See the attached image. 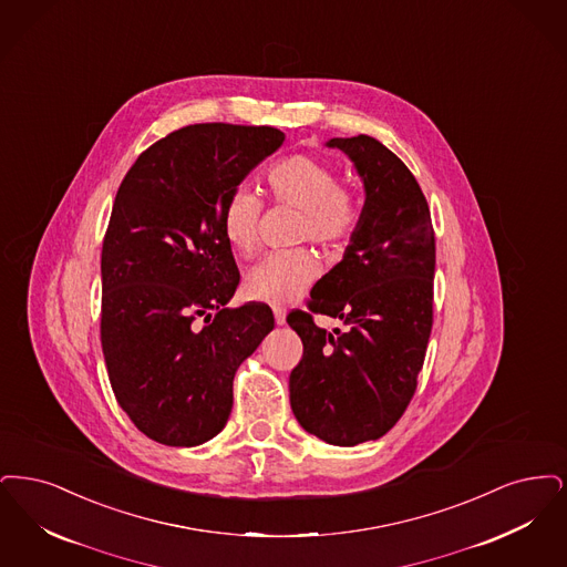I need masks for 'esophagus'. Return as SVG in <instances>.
<instances>
[{
  "instance_id": "34e87169",
  "label": "esophagus",
  "mask_w": 567,
  "mask_h": 567,
  "mask_svg": "<svg viewBox=\"0 0 567 567\" xmlns=\"http://www.w3.org/2000/svg\"><path fill=\"white\" fill-rule=\"evenodd\" d=\"M272 313H275V321L281 326V323H286V311L281 309V307H275L272 309Z\"/></svg>"
}]
</instances>
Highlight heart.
<instances>
[{"instance_id":"obj_1","label":"heart","mask_w":567,"mask_h":567,"mask_svg":"<svg viewBox=\"0 0 567 567\" xmlns=\"http://www.w3.org/2000/svg\"><path fill=\"white\" fill-rule=\"evenodd\" d=\"M272 200L300 212L296 241H311L323 249L347 246L362 224V200L353 188L339 182V173L311 154H290L267 172ZM262 200L249 188H237L221 209V233L228 246L251 256L260 239ZM320 272L309 249L275 251L260 260L246 277L251 300L281 305L302 295Z\"/></svg>"}]
</instances>
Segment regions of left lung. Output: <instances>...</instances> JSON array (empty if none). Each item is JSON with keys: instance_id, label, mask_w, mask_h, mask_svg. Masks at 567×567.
<instances>
[{"instance_id": "8db88e82", "label": "left lung", "mask_w": 567, "mask_h": 567, "mask_svg": "<svg viewBox=\"0 0 567 567\" xmlns=\"http://www.w3.org/2000/svg\"><path fill=\"white\" fill-rule=\"evenodd\" d=\"M364 179L362 224L343 260L321 277L288 323L302 341L290 374L298 423L337 446L377 441L417 390L434 321L436 239L415 175L369 135L334 137ZM344 321L328 333L312 320Z\"/></svg>"}]
</instances>
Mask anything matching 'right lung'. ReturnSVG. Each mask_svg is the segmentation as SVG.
Returning a JSON list of instances; mask_svg holds the SVG:
<instances>
[{
	"label": "right lung",
	"mask_w": 567,
	"mask_h": 567,
	"mask_svg": "<svg viewBox=\"0 0 567 567\" xmlns=\"http://www.w3.org/2000/svg\"><path fill=\"white\" fill-rule=\"evenodd\" d=\"M284 140L275 126L188 124L144 150L116 193L101 249V347L121 409L156 443L214 439L235 372L275 326L265 302L226 307L239 269L220 220Z\"/></svg>",
	"instance_id": "obj_1"
}]
</instances>
